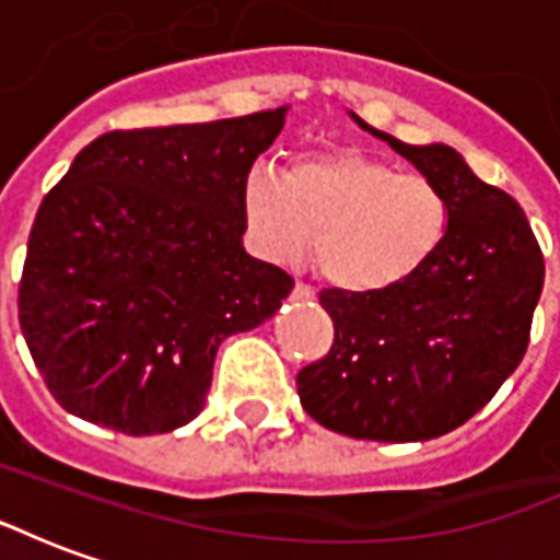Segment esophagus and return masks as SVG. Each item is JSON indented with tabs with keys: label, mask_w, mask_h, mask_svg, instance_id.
I'll return each mask as SVG.
<instances>
[{
	"label": "esophagus",
	"mask_w": 560,
	"mask_h": 560,
	"mask_svg": "<svg viewBox=\"0 0 560 560\" xmlns=\"http://www.w3.org/2000/svg\"><path fill=\"white\" fill-rule=\"evenodd\" d=\"M293 300H303V303H308V300H315V291H312L308 284H303V281H296V284H293Z\"/></svg>",
	"instance_id": "esophagus-1"
}]
</instances>
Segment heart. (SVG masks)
<instances>
[{
    "label": "heart",
    "mask_w": 560,
    "mask_h": 560,
    "mask_svg": "<svg viewBox=\"0 0 560 560\" xmlns=\"http://www.w3.org/2000/svg\"><path fill=\"white\" fill-rule=\"evenodd\" d=\"M243 212L260 255L288 264L312 236L317 272L348 293L411 281L450 231V200L432 179L353 147L303 155L288 173L255 164Z\"/></svg>",
    "instance_id": "1"
}]
</instances>
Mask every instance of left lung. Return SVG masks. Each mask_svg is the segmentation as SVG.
Wrapping results in <instances>:
<instances>
[{"instance_id":"1","label":"left lung","mask_w":560,"mask_h":560,"mask_svg":"<svg viewBox=\"0 0 560 560\" xmlns=\"http://www.w3.org/2000/svg\"><path fill=\"white\" fill-rule=\"evenodd\" d=\"M353 119L444 191L450 231L441 252L393 291H320L336 339L296 375V393L332 432L429 441L468 422L522 363L542 252L516 200L474 176L456 149L411 147Z\"/></svg>"}]
</instances>
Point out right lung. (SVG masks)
Masks as SVG:
<instances>
[{
	"instance_id": "add662e5",
	"label": "right lung",
	"mask_w": 560,
	"mask_h": 560,
	"mask_svg": "<svg viewBox=\"0 0 560 560\" xmlns=\"http://www.w3.org/2000/svg\"><path fill=\"white\" fill-rule=\"evenodd\" d=\"M284 114L110 131L44 197L20 329L68 413L173 432L203 411L221 341L279 312L293 279L243 248V183Z\"/></svg>"
}]
</instances>
